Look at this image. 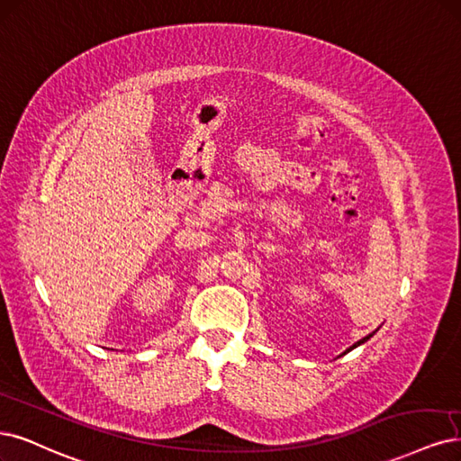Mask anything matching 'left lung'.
Masks as SVG:
<instances>
[{"mask_svg": "<svg viewBox=\"0 0 461 461\" xmlns=\"http://www.w3.org/2000/svg\"><path fill=\"white\" fill-rule=\"evenodd\" d=\"M374 333H375V331H372V333H368V336H366V338H362V339H360V341H357V343H355V345H353V347H348V348H347V351H345V353H348V351H353V348H355V347H358V345H362V343H364V341H368V339H370V338H372V336H374ZM345 353H343V355H345Z\"/></svg>", "mask_w": 461, "mask_h": 461, "instance_id": "obj_1", "label": "left lung"}]
</instances>
